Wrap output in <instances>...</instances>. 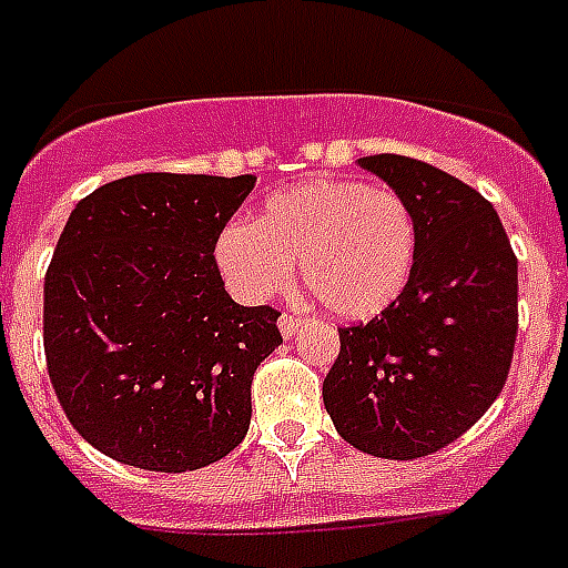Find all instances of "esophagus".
Wrapping results in <instances>:
<instances>
[{
  "label": "esophagus",
  "instance_id": "1",
  "mask_svg": "<svg viewBox=\"0 0 568 568\" xmlns=\"http://www.w3.org/2000/svg\"><path fill=\"white\" fill-rule=\"evenodd\" d=\"M301 327H303V318H297V315H288V312L280 315V333H283L285 338H292Z\"/></svg>",
  "mask_w": 568,
  "mask_h": 568
}]
</instances>
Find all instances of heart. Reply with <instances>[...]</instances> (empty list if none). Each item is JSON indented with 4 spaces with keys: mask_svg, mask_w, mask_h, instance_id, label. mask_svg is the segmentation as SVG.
Masks as SVG:
<instances>
[{
    "mask_svg": "<svg viewBox=\"0 0 568 568\" xmlns=\"http://www.w3.org/2000/svg\"><path fill=\"white\" fill-rule=\"evenodd\" d=\"M418 256L413 205L388 189L356 180H312L274 191L256 221L226 223L214 262L241 301L258 303L292 283L301 258L303 285L329 315L374 318L404 294Z\"/></svg>",
    "mask_w": 568,
    "mask_h": 568,
    "instance_id": "obj_1",
    "label": "heart"
}]
</instances>
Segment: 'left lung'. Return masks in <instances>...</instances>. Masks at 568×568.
Returning <instances> with one entry per match:
<instances>
[{
    "label": "left lung",
    "mask_w": 568,
    "mask_h": 568,
    "mask_svg": "<svg viewBox=\"0 0 568 568\" xmlns=\"http://www.w3.org/2000/svg\"><path fill=\"white\" fill-rule=\"evenodd\" d=\"M359 168L413 205L418 256L386 312L338 329L324 406L365 454L427 457L501 395L519 333V262L493 203L457 176L392 153Z\"/></svg>",
    "instance_id": "1"
}]
</instances>
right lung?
Listing matches in <instances>:
<instances>
[{"label": "right lung", "instance_id": "1", "mask_svg": "<svg viewBox=\"0 0 568 568\" xmlns=\"http://www.w3.org/2000/svg\"><path fill=\"white\" fill-rule=\"evenodd\" d=\"M256 176L135 173L75 203L43 283L58 404L105 457L194 471L239 448L280 312L239 306L214 241Z\"/></svg>", "mask_w": 568, "mask_h": 568}]
</instances>
